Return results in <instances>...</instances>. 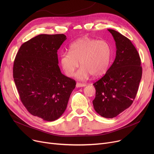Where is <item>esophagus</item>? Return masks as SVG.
<instances>
[{"label":"esophagus","mask_w":154,"mask_h":154,"mask_svg":"<svg viewBox=\"0 0 154 154\" xmlns=\"http://www.w3.org/2000/svg\"><path fill=\"white\" fill-rule=\"evenodd\" d=\"M85 86H86V84L79 83V82H77L76 84V87H85Z\"/></svg>","instance_id":"esophagus-1"}]
</instances>
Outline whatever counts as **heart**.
<instances>
[{"mask_svg": "<svg viewBox=\"0 0 154 154\" xmlns=\"http://www.w3.org/2000/svg\"><path fill=\"white\" fill-rule=\"evenodd\" d=\"M112 55L110 44L103 40L88 37L78 38L69 46V52L60 54V63L64 72L71 77L79 67L76 74L79 79H87L90 75L97 77L103 75L110 66Z\"/></svg>", "mask_w": 154, "mask_h": 154, "instance_id": "b5f03b06", "label": "heart"}]
</instances>
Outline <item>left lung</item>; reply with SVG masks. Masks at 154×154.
Here are the masks:
<instances>
[{"label": "left lung", "mask_w": 154, "mask_h": 154, "mask_svg": "<svg viewBox=\"0 0 154 154\" xmlns=\"http://www.w3.org/2000/svg\"><path fill=\"white\" fill-rule=\"evenodd\" d=\"M116 42V56L106 74L93 85L96 112L114 118L130 107L138 91L142 74L139 54L131 41L119 32L108 29Z\"/></svg>", "instance_id": "obj_1"}]
</instances>
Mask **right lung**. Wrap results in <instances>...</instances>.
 Wrapping results in <instances>:
<instances>
[{
	"label": "right lung",
	"mask_w": 154,
	"mask_h": 154,
	"mask_svg": "<svg viewBox=\"0 0 154 154\" xmlns=\"http://www.w3.org/2000/svg\"><path fill=\"white\" fill-rule=\"evenodd\" d=\"M64 34H40L23 43L16 55L13 77L20 100L32 115L54 121L67 108L75 81L61 73L57 51Z\"/></svg>",
	"instance_id": "add662e5"
}]
</instances>
